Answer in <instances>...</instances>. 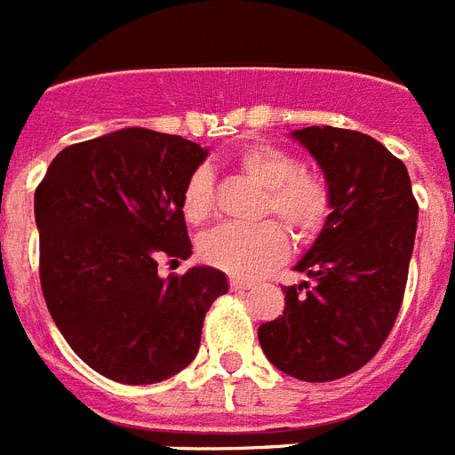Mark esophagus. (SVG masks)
Instances as JSON below:
<instances>
[{
	"label": "esophagus",
	"instance_id": "1",
	"mask_svg": "<svg viewBox=\"0 0 455 455\" xmlns=\"http://www.w3.org/2000/svg\"><path fill=\"white\" fill-rule=\"evenodd\" d=\"M230 287H232V292H243V290H251L253 283L243 281V278H230Z\"/></svg>",
	"mask_w": 455,
	"mask_h": 455
}]
</instances>
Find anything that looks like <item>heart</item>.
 <instances>
[{
    "label": "heart",
    "instance_id": "obj_1",
    "mask_svg": "<svg viewBox=\"0 0 455 455\" xmlns=\"http://www.w3.org/2000/svg\"><path fill=\"white\" fill-rule=\"evenodd\" d=\"M236 168L265 188L262 213H274L299 239H313L331 213V193L320 174L299 170L290 151L251 145L236 154ZM213 212V180L207 168L190 174L184 188V216L204 223ZM200 255L236 278H253L287 255V236L275 223L220 225L200 243Z\"/></svg>",
    "mask_w": 455,
    "mask_h": 455
}]
</instances>
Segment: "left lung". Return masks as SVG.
<instances>
[{
  "label": "left lung",
  "instance_id": "left-lung-1",
  "mask_svg": "<svg viewBox=\"0 0 455 455\" xmlns=\"http://www.w3.org/2000/svg\"><path fill=\"white\" fill-rule=\"evenodd\" d=\"M290 138L320 165L331 213L283 287L285 310L258 329L267 359L304 382L359 371L389 336L405 294L419 204L403 161L347 128L308 126Z\"/></svg>",
  "mask_w": 455,
  "mask_h": 455
}]
</instances>
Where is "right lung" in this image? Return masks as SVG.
Returning <instances> with one entry per match:
<instances>
[{
    "instance_id": "right-lung-1",
    "label": "right lung",
    "mask_w": 455,
    "mask_h": 455,
    "mask_svg": "<svg viewBox=\"0 0 455 455\" xmlns=\"http://www.w3.org/2000/svg\"><path fill=\"white\" fill-rule=\"evenodd\" d=\"M209 149L149 131L66 147L34 196L41 287L54 324L89 368L122 384L172 378L196 359L228 275L207 265L163 278L193 253L184 188Z\"/></svg>"
}]
</instances>
